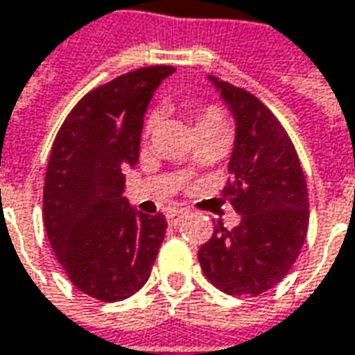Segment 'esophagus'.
<instances>
[{
  "label": "esophagus",
  "instance_id": "obj_1",
  "mask_svg": "<svg viewBox=\"0 0 355 355\" xmlns=\"http://www.w3.org/2000/svg\"><path fill=\"white\" fill-rule=\"evenodd\" d=\"M183 216H187V211H183V209H170L168 213H166V218H168V223L170 225H180L182 223Z\"/></svg>",
  "mask_w": 355,
  "mask_h": 355
}]
</instances>
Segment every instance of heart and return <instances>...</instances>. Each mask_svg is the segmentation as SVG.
Here are the masks:
<instances>
[{"label": "heart", "instance_id": "1", "mask_svg": "<svg viewBox=\"0 0 355 355\" xmlns=\"http://www.w3.org/2000/svg\"><path fill=\"white\" fill-rule=\"evenodd\" d=\"M193 121H195V130L199 128H209V127H225V121L220 113L216 109H199L193 111ZM158 125V116L152 115L146 121V132H152Z\"/></svg>", "mask_w": 355, "mask_h": 355}]
</instances>
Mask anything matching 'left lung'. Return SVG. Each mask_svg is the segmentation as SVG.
I'll return each instance as SVG.
<instances>
[{
    "label": "left lung",
    "instance_id": "1",
    "mask_svg": "<svg viewBox=\"0 0 355 355\" xmlns=\"http://www.w3.org/2000/svg\"><path fill=\"white\" fill-rule=\"evenodd\" d=\"M234 119L228 160L232 182L223 189L240 223L215 227L199 248V263L216 289L256 297L275 287L291 270L309 227V191L293 142L258 97L207 76Z\"/></svg>",
    "mask_w": 355,
    "mask_h": 355
}]
</instances>
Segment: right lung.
<instances>
[{
  "label": "right lung",
  "mask_w": 355,
  "mask_h": 355,
  "mask_svg": "<svg viewBox=\"0 0 355 355\" xmlns=\"http://www.w3.org/2000/svg\"><path fill=\"white\" fill-rule=\"evenodd\" d=\"M172 66L140 68L89 92L64 121L50 152L42 216L50 246L85 295L115 303L148 282L166 216L125 197L123 168L139 162L150 99Z\"/></svg>",
  "instance_id": "1"
}]
</instances>
